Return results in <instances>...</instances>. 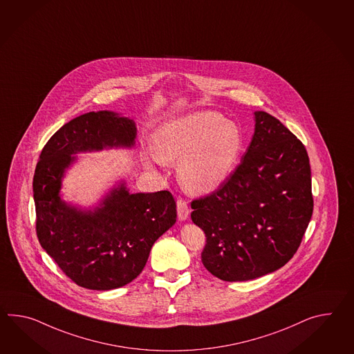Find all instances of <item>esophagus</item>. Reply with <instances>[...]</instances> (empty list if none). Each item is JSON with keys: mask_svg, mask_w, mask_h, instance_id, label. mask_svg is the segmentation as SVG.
<instances>
[{"mask_svg": "<svg viewBox=\"0 0 354 354\" xmlns=\"http://www.w3.org/2000/svg\"><path fill=\"white\" fill-rule=\"evenodd\" d=\"M176 208H178V216H179L180 220L184 221V220H187L189 217L190 209L185 199L178 198V201H176Z\"/></svg>", "mask_w": 354, "mask_h": 354, "instance_id": "34e87169", "label": "esophagus"}]
</instances>
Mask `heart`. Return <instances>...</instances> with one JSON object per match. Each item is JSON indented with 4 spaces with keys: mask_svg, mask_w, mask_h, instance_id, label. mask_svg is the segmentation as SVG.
<instances>
[{
    "mask_svg": "<svg viewBox=\"0 0 354 354\" xmlns=\"http://www.w3.org/2000/svg\"><path fill=\"white\" fill-rule=\"evenodd\" d=\"M152 142L158 160L180 162L179 181L190 194H206L223 184L243 147L239 127L209 110L166 122L156 130Z\"/></svg>",
    "mask_w": 354,
    "mask_h": 354,
    "instance_id": "obj_1",
    "label": "heart"
}]
</instances>
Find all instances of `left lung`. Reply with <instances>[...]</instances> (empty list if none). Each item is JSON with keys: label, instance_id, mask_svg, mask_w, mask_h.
I'll use <instances>...</instances> for the list:
<instances>
[{"label": "left lung", "instance_id": "left-lung-1", "mask_svg": "<svg viewBox=\"0 0 354 354\" xmlns=\"http://www.w3.org/2000/svg\"><path fill=\"white\" fill-rule=\"evenodd\" d=\"M254 121L241 164L215 192L190 203L193 223L206 234L202 263L224 281L283 268L299 248L313 211L306 147L270 113L256 111Z\"/></svg>", "mask_w": 354, "mask_h": 354}]
</instances>
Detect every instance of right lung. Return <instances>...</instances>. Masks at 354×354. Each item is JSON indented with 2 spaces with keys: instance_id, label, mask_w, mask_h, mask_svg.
Wrapping results in <instances>:
<instances>
[{
  "instance_id": "obj_1",
  "label": "right lung",
  "mask_w": 354,
  "mask_h": 354,
  "mask_svg": "<svg viewBox=\"0 0 354 354\" xmlns=\"http://www.w3.org/2000/svg\"><path fill=\"white\" fill-rule=\"evenodd\" d=\"M134 121L111 111L80 115L44 147L33 178L35 232L62 272L75 284L110 290L129 284L146 266L151 248L176 221L169 190L130 194L124 184L95 211H79L59 196L61 178L75 155L134 145Z\"/></svg>"
}]
</instances>
